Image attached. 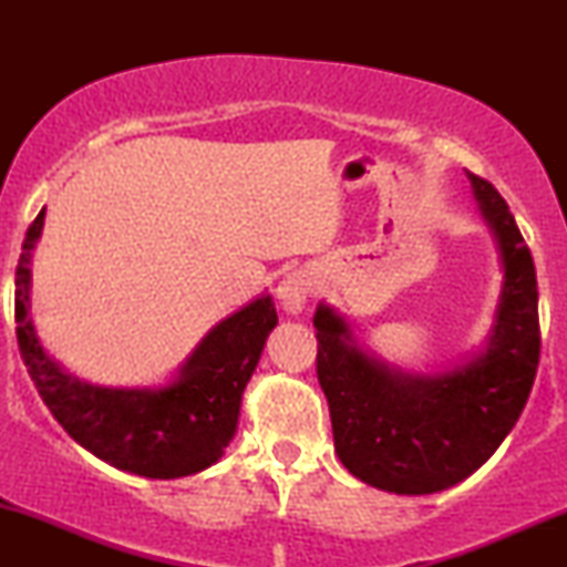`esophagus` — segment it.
I'll return each instance as SVG.
<instances>
[{"mask_svg": "<svg viewBox=\"0 0 567 567\" xmlns=\"http://www.w3.org/2000/svg\"><path fill=\"white\" fill-rule=\"evenodd\" d=\"M309 293H312V274H307V270H291L276 286L278 305L289 315H299L307 307Z\"/></svg>", "mask_w": 567, "mask_h": 567, "instance_id": "obj_1", "label": "esophagus"}]
</instances>
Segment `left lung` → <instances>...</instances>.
<instances>
[{"label": "left lung", "mask_w": 567, "mask_h": 567, "mask_svg": "<svg viewBox=\"0 0 567 567\" xmlns=\"http://www.w3.org/2000/svg\"><path fill=\"white\" fill-rule=\"evenodd\" d=\"M467 177L503 274L493 324L477 351L433 371H402L363 348L336 307L320 301L312 320L338 460L386 493H441L483 467L516 425L537 374L532 252L501 193L483 177Z\"/></svg>", "instance_id": "obj_1"}]
</instances>
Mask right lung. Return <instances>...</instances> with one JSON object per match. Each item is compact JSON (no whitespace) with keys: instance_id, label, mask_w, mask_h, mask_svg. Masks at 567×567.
I'll list each match as a JSON object with an SVG mask.
<instances>
[{"instance_id":"add662e5","label":"right lung","mask_w":567,"mask_h":567,"mask_svg":"<svg viewBox=\"0 0 567 567\" xmlns=\"http://www.w3.org/2000/svg\"><path fill=\"white\" fill-rule=\"evenodd\" d=\"M45 208L30 224L14 276V320L28 374L51 415L82 449L115 470L152 480L196 475L235 439L245 386L278 324L270 293L216 322L159 384L105 386L69 374L38 338L30 317L33 250Z\"/></svg>"}]
</instances>
